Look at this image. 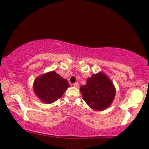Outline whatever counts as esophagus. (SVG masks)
<instances>
[{
  "label": "esophagus",
  "instance_id": "obj_1",
  "mask_svg": "<svg viewBox=\"0 0 149 149\" xmlns=\"http://www.w3.org/2000/svg\"><path fill=\"white\" fill-rule=\"evenodd\" d=\"M79 83H77H77H74V84H73V86H74V87H79Z\"/></svg>",
  "mask_w": 149,
  "mask_h": 149
}]
</instances>
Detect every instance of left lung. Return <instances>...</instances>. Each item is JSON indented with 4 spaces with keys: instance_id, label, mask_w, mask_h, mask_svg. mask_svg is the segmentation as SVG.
Segmentation results:
<instances>
[{
    "instance_id": "1",
    "label": "left lung",
    "mask_w": 149,
    "mask_h": 149,
    "mask_svg": "<svg viewBox=\"0 0 149 149\" xmlns=\"http://www.w3.org/2000/svg\"><path fill=\"white\" fill-rule=\"evenodd\" d=\"M80 90L84 101L96 110H103L109 106L116 93L111 81L101 72L88 79L87 84L82 85Z\"/></svg>"
}]
</instances>
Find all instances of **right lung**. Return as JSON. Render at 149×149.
<instances>
[{
  "instance_id": "1",
  "label": "right lung",
  "mask_w": 149,
  "mask_h": 149,
  "mask_svg": "<svg viewBox=\"0 0 149 149\" xmlns=\"http://www.w3.org/2000/svg\"><path fill=\"white\" fill-rule=\"evenodd\" d=\"M68 87L69 85L66 79L52 71L36 79L33 90L42 101L51 103L61 97Z\"/></svg>"
}]
</instances>
